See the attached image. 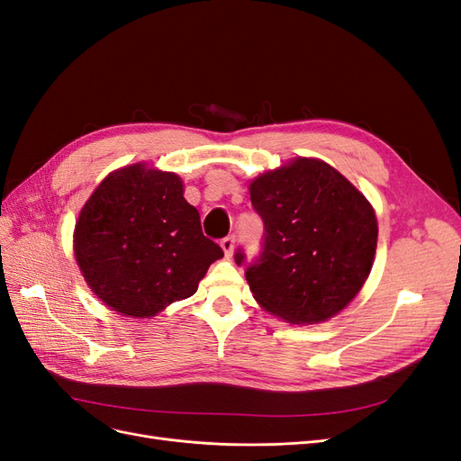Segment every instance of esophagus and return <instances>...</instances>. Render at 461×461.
<instances>
[{
	"instance_id": "1",
	"label": "esophagus",
	"mask_w": 461,
	"mask_h": 461,
	"mask_svg": "<svg viewBox=\"0 0 461 461\" xmlns=\"http://www.w3.org/2000/svg\"><path fill=\"white\" fill-rule=\"evenodd\" d=\"M221 248H222V252H225V256H232V252H234V236H225V239L221 240Z\"/></svg>"
}]
</instances>
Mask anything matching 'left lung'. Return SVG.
<instances>
[{
    "label": "left lung",
    "instance_id": "8db88e82",
    "mask_svg": "<svg viewBox=\"0 0 461 461\" xmlns=\"http://www.w3.org/2000/svg\"><path fill=\"white\" fill-rule=\"evenodd\" d=\"M263 221L261 252L246 261V281L265 310L288 323H319L354 300L376 248L373 207L356 186L319 159H294L249 185Z\"/></svg>",
    "mask_w": 461,
    "mask_h": 461
}]
</instances>
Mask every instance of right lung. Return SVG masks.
<instances>
[{
	"mask_svg": "<svg viewBox=\"0 0 461 461\" xmlns=\"http://www.w3.org/2000/svg\"><path fill=\"white\" fill-rule=\"evenodd\" d=\"M175 173L131 165L111 173L82 207L75 256L113 312L151 317L198 290L222 249L202 232Z\"/></svg>",
	"mask_w": 461,
	"mask_h": 461,
	"instance_id": "1",
	"label": "right lung"
}]
</instances>
